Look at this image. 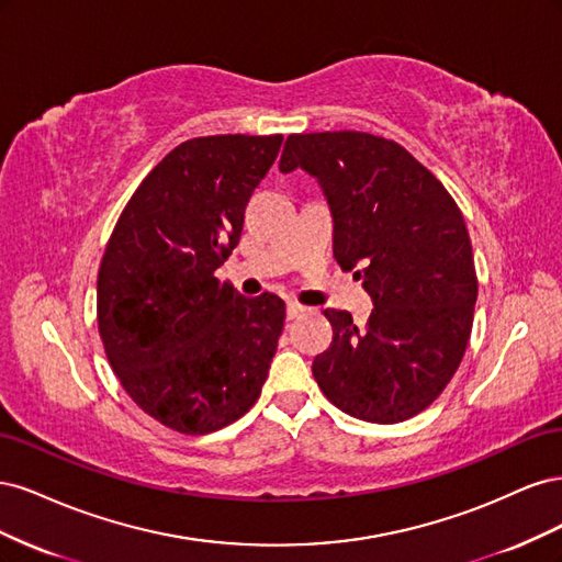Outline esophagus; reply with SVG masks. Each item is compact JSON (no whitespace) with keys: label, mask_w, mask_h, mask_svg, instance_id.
<instances>
[{"label":"esophagus","mask_w":562,"mask_h":562,"mask_svg":"<svg viewBox=\"0 0 562 562\" xmlns=\"http://www.w3.org/2000/svg\"><path fill=\"white\" fill-rule=\"evenodd\" d=\"M307 312V307H302L300 302H295V300H288V304H285V314H288V318H297L300 314H304Z\"/></svg>","instance_id":"obj_1"}]
</instances>
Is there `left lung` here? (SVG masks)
<instances>
[{
  "label": "left lung",
  "mask_w": 562,
  "mask_h": 562,
  "mask_svg": "<svg viewBox=\"0 0 562 562\" xmlns=\"http://www.w3.org/2000/svg\"><path fill=\"white\" fill-rule=\"evenodd\" d=\"M279 168L318 180L333 252L372 295L366 326L326 310L330 347L312 372L339 411L378 424L411 419L443 394L467 351L479 277L464 215L396 140L361 131L288 135Z\"/></svg>",
  "instance_id": "8db88e82"
}]
</instances>
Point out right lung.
<instances>
[{"label":"right lung","instance_id":"add662e5","mask_svg":"<svg viewBox=\"0 0 562 562\" xmlns=\"http://www.w3.org/2000/svg\"><path fill=\"white\" fill-rule=\"evenodd\" d=\"M283 135H206L151 168L119 215L98 269V330L133 403L187 436L244 417L260 398L285 321L271 293L220 281L244 211Z\"/></svg>","mask_w":562,"mask_h":562}]
</instances>
